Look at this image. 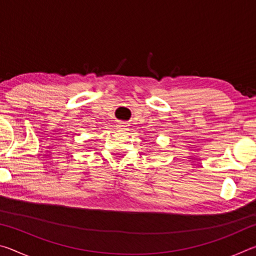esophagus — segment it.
Listing matches in <instances>:
<instances>
[{"mask_svg":"<svg viewBox=\"0 0 256 256\" xmlns=\"http://www.w3.org/2000/svg\"><path fill=\"white\" fill-rule=\"evenodd\" d=\"M118 128L120 130V131H124V130H126V125H125L124 123H120L118 125Z\"/></svg>","mask_w":256,"mask_h":256,"instance_id":"34e87169","label":"esophagus"}]
</instances>
